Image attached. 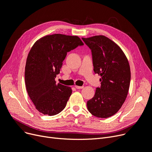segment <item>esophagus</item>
<instances>
[{"label": "esophagus", "instance_id": "34e87169", "mask_svg": "<svg viewBox=\"0 0 152 152\" xmlns=\"http://www.w3.org/2000/svg\"><path fill=\"white\" fill-rule=\"evenodd\" d=\"M83 86H75V88H76V89H82V88H83Z\"/></svg>", "mask_w": 152, "mask_h": 152}]
</instances>
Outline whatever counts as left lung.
I'll return each instance as SVG.
<instances>
[{
    "label": "left lung",
    "instance_id": "1",
    "mask_svg": "<svg viewBox=\"0 0 152 152\" xmlns=\"http://www.w3.org/2000/svg\"><path fill=\"white\" fill-rule=\"evenodd\" d=\"M82 40L91 49L94 72L102 76L101 87L87 102V108L93 116L106 118L116 113L126 99L131 79L130 65L121 48L106 36Z\"/></svg>",
    "mask_w": 152,
    "mask_h": 152
}]
</instances>
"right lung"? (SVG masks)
<instances>
[{
  "instance_id": "add662e5",
  "label": "right lung",
  "mask_w": 152,
  "mask_h": 152,
  "mask_svg": "<svg viewBox=\"0 0 152 152\" xmlns=\"http://www.w3.org/2000/svg\"><path fill=\"white\" fill-rule=\"evenodd\" d=\"M83 45L77 36L60 34L44 36L33 45L26 61L25 83L30 99L42 114L56 115L66 107L72 89L56 85L55 78L67 53Z\"/></svg>"
}]
</instances>
